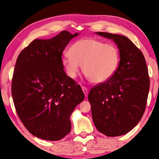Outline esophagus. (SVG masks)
Returning a JSON list of instances; mask_svg holds the SVG:
<instances>
[{
    "instance_id": "esophagus-1",
    "label": "esophagus",
    "mask_w": 159,
    "mask_h": 159,
    "mask_svg": "<svg viewBox=\"0 0 159 159\" xmlns=\"http://www.w3.org/2000/svg\"><path fill=\"white\" fill-rule=\"evenodd\" d=\"M81 88H82V90H83L84 94H85V97H87V95H88V89H87V88L85 87V86H82Z\"/></svg>"
}]
</instances>
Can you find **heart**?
Returning <instances> with one entry per match:
<instances>
[{
	"label": "heart",
	"mask_w": 159,
	"mask_h": 159,
	"mask_svg": "<svg viewBox=\"0 0 159 159\" xmlns=\"http://www.w3.org/2000/svg\"><path fill=\"white\" fill-rule=\"evenodd\" d=\"M118 48L96 38L78 40L61 58L68 76L75 78L82 65L84 73L94 83H103L115 75L120 66Z\"/></svg>",
	"instance_id": "obj_1"
}]
</instances>
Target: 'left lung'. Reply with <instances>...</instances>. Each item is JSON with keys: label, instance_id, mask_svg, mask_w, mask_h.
I'll list each match as a JSON object with an SVG mask.
<instances>
[{"label": "left lung", "instance_id": "left-lung-1", "mask_svg": "<svg viewBox=\"0 0 159 159\" xmlns=\"http://www.w3.org/2000/svg\"><path fill=\"white\" fill-rule=\"evenodd\" d=\"M114 40L118 46L120 62L113 77L90 90L94 125L107 136L127 134L137 125L145 111L150 78L143 53L128 37L97 32Z\"/></svg>", "mask_w": 159, "mask_h": 159}]
</instances>
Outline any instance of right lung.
Masks as SVG:
<instances>
[{"label": "right lung", "mask_w": 159, "mask_h": 159, "mask_svg": "<svg viewBox=\"0 0 159 159\" xmlns=\"http://www.w3.org/2000/svg\"><path fill=\"white\" fill-rule=\"evenodd\" d=\"M62 31L50 39H34L18 56L11 94L20 120L32 135L58 141L71 130L70 115L84 99L81 86L66 75L63 51L77 37Z\"/></svg>", "instance_id": "obj_1"}]
</instances>
